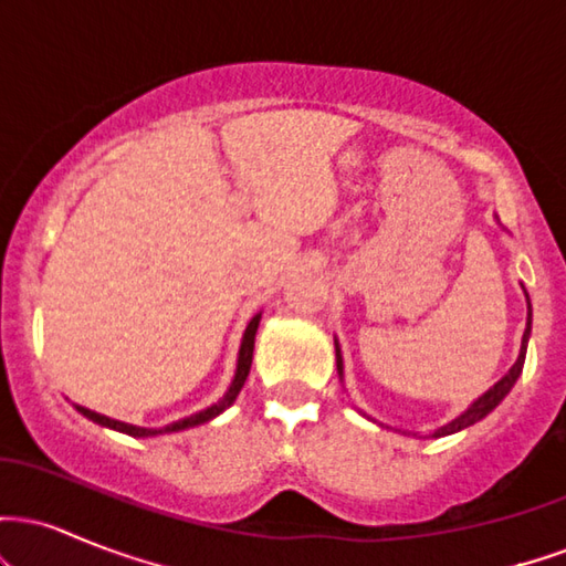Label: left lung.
Masks as SVG:
<instances>
[{
	"label": "left lung",
	"mask_w": 566,
	"mask_h": 566,
	"mask_svg": "<svg viewBox=\"0 0 566 566\" xmlns=\"http://www.w3.org/2000/svg\"><path fill=\"white\" fill-rule=\"evenodd\" d=\"M527 303H530V297H527ZM530 329H532V308H530V314H527V329H524V337H522V350H518V359H516V365H513L509 373L503 375V378H500L495 386L490 388V391L486 394H482L479 396L476 401H473V405L465 409V412H460L458 418L454 420H450V423L447 426H441V428H437V431L431 433V437H450V433H458V431H463V428H469V426H473V423H479V420L482 418H486V415L492 412V409H495L500 401L505 399V396H509V391L513 388V382L518 380V375H522V367H524V356H527V340H530ZM335 359H337V375H340L343 378V356H340V346H337V340H335Z\"/></svg>",
	"instance_id": "left-lung-1"
}]
</instances>
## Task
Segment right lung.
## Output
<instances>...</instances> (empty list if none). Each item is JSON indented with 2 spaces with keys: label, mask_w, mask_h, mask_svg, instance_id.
<instances>
[{
  "label": "right lung",
  "mask_w": 566,
  "mask_h": 566,
  "mask_svg": "<svg viewBox=\"0 0 566 566\" xmlns=\"http://www.w3.org/2000/svg\"><path fill=\"white\" fill-rule=\"evenodd\" d=\"M258 324H261V314H255L247 324L244 335H242V346H239V359H237V373H233V380L229 386V391L223 394V399H218L216 405L201 409L197 415H188V418H180L175 420V423L165 426V428H140V426H133V423H122V420H114V418H106V415L95 412V409H87V407H80L76 405V412H82L84 418L93 420V423L103 426V428H114V431L119 433H127V437H138V439H148V437H159V433H175V431H186V428H193V426H201L207 423V420L218 418L223 409H229L233 401H237L239 391H242L247 375H250V367H252V350H255V333H258Z\"/></svg>",
  "instance_id": "obj_1"
}]
</instances>
